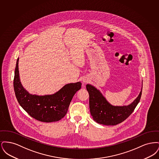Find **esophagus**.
<instances>
[{
    "label": "esophagus",
    "instance_id": "obj_1",
    "mask_svg": "<svg viewBox=\"0 0 159 159\" xmlns=\"http://www.w3.org/2000/svg\"><path fill=\"white\" fill-rule=\"evenodd\" d=\"M83 83H87L88 82V79H86V78H83V80H82Z\"/></svg>",
    "mask_w": 159,
    "mask_h": 159
}]
</instances>
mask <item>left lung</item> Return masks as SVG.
Returning a JSON list of instances; mask_svg holds the SVG:
<instances>
[{
  "label": "left lung",
  "mask_w": 159,
  "mask_h": 159,
  "mask_svg": "<svg viewBox=\"0 0 159 159\" xmlns=\"http://www.w3.org/2000/svg\"><path fill=\"white\" fill-rule=\"evenodd\" d=\"M86 89L89 95V109L94 121L99 124L113 126L126 120L132 113L139 103L142 89L135 99L127 106H113L101 91L91 84H87Z\"/></svg>",
  "instance_id": "left-lung-1"
}]
</instances>
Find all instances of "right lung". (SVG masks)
Listing matches in <instances>:
<instances>
[{"instance_id": "right-lung-1", "label": "right lung", "mask_w": 159, "mask_h": 159, "mask_svg": "<svg viewBox=\"0 0 159 159\" xmlns=\"http://www.w3.org/2000/svg\"><path fill=\"white\" fill-rule=\"evenodd\" d=\"M18 58L15 69L14 88L20 105L33 118L43 122L57 121L67 113L68 107L82 83H68L53 94L38 95L31 94L21 82L18 70Z\"/></svg>"}]
</instances>
